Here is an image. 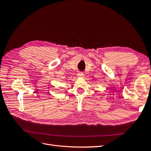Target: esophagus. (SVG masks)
<instances>
[{"mask_svg": "<svg viewBox=\"0 0 151 151\" xmlns=\"http://www.w3.org/2000/svg\"><path fill=\"white\" fill-rule=\"evenodd\" d=\"M77 77H84V74L83 72H79L78 74H77Z\"/></svg>", "mask_w": 151, "mask_h": 151, "instance_id": "obj_1", "label": "esophagus"}]
</instances>
